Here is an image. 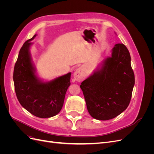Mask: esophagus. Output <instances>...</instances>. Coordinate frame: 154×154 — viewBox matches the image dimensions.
<instances>
[{
  "instance_id": "34e87169",
  "label": "esophagus",
  "mask_w": 154,
  "mask_h": 154,
  "mask_svg": "<svg viewBox=\"0 0 154 154\" xmlns=\"http://www.w3.org/2000/svg\"><path fill=\"white\" fill-rule=\"evenodd\" d=\"M74 78L77 82H81L85 78V73L82 68H78L74 73Z\"/></svg>"
}]
</instances>
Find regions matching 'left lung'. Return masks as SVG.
<instances>
[{
	"label": "left lung",
	"instance_id": "obj_1",
	"mask_svg": "<svg viewBox=\"0 0 154 154\" xmlns=\"http://www.w3.org/2000/svg\"><path fill=\"white\" fill-rule=\"evenodd\" d=\"M128 49L117 44L111 57L80 85L88 112L93 118L109 120L127 109L135 84L134 73Z\"/></svg>",
	"mask_w": 154,
	"mask_h": 154
}]
</instances>
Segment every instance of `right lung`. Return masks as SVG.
I'll use <instances>...</instances> for the list:
<instances>
[{
    "mask_svg": "<svg viewBox=\"0 0 154 154\" xmlns=\"http://www.w3.org/2000/svg\"><path fill=\"white\" fill-rule=\"evenodd\" d=\"M35 35L21 48L13 71V81L17 99L31 114L40 118H51L61 110L71 72L49 82H43L36 76L29 52L31 41Z\"/></svg>",
    "mask_w": 154,
    "mask_h": 154,
    "instance_id": "add662e5",
    "label": "right lung"
}]
</instances>
